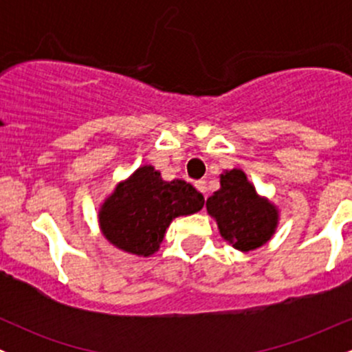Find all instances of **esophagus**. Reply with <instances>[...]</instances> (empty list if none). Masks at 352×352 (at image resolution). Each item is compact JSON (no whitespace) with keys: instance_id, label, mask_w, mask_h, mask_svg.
I'll list each match as a JSON object with an SVG mask.
<instances>
[{"instance_id":"1","label":"esophagus","mask_w":352,"mask_h":352,"mask_svg":"<svg viewBox=\"0 0 352 352\" xmlns=\"http://www.w3.org/2000/svg\"><path fill=\"white\" fill-rule=\"evenodd\" d=\"M195 188L199 190V192L204 193V195H207V182H205V180H197L195 182Z\"/></svg>"}]
</instances>
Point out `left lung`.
Wrapping results in <instances>:
<instances>
[{
	"mask_svg": "<svg viewBox=\"0 0 352 352\" xmlns=\"http://www.w3.org/2000/svg\"><path fill=\"white\" fill-rule=\"evenodd\" d=\"M205 207L217 221L220 236L243 253L268 243L280 223V210L256 192L241 168L220 173V188Z\"/></svg>",
	"mask_w": 352,
	"mask_h": 352,
	"instance_id": "8db88e82",
	"label": "left lung"
}]
</instances>
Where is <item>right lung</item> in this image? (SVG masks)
<instances>
[{
    "mask_svg": "<svg viewBox=\"0 0 352 352\" xmlns=\"http://www.w3.org/2000/svg\"><path fill=\"white\" fill-rule=\"evenodd\" d=\"M204 204V195L187 182L164 180L153 165L145 164L100 204L99 228L120 252L148 258L159 252L172 220L200 212Z\"/></svg>",
    "mask_w": 352,
    "mask_h": 352,
    "instance_id": "right-lung-1",
    "label": "right lung"
}]
</instances>
